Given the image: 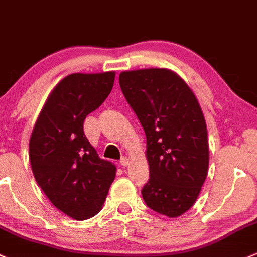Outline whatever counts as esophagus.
I'll return each instance as SVG.
<instances>
[{"label": "esophagus", "instance_id": "1", "mask_svg": "<svg viewBox=\"0 0 257 257\" xmlns=\"http://www.w3.org/2000/svg\"><path fill=\"white\" fill-rule=\"evenodd\" d=\"M120 165H122L123 167L128 166L129 165V159H128V157H122V160H120Z\"/></svg>", "mask_w": 257, "mask_h": 257}]
</instances>
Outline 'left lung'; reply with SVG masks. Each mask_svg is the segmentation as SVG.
<instances>
[{
	"mask_svg": "<svg viewBox=\"0 0 257 257\" xmlns=\"http://www.w3.org/2000/svg\"><path fill=\"white\" fill-rule=\"evenodd\" d=\"M119 85L146 135L150 179L142 194L155 212L179 217L195 204L208 172L207 126L199 101L173 70H125Z\"/></svg>",
	"mask_w": 257,
	"mask_h": 257,
	"instance_id": "8db88e82",
	"label": "left lung"
}]
</instances>
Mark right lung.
I'll use <instances>...</instances> for the list:
<instances>
[{
    "instance_id": "right-lung-1",
    "label": "right lung",
    "mask_w": 257,
    "mask_h": 257,
    "mask_svg": "<svg viewBox=\"0 0 257 257\" xmlns=\"http://www.w3.org/2000/svg\"><path fill=\"white\" fill-rule=\"evenodd\" d=\"M114 72L73 73L47 97L29 142L32 170L49 200L77 221L100 212L115 177V166L98 157L84 134L86 115L111 92Z\"/></svg>"
}]
</instances>
